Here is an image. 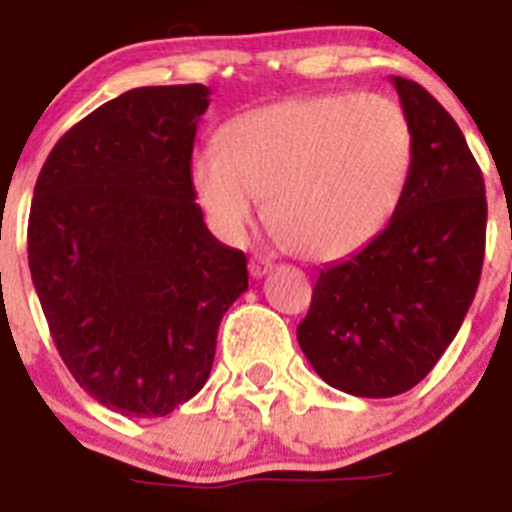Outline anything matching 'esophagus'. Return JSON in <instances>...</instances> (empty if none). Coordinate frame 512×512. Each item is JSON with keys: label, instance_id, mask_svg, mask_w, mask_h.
Returning a JSON list of instances; mask_svg holds the SVG:
<instances>
[{"label": "esophagus", "instance_id": "34e87169", "mask_svg": "<svg viewBox=\"0 0 512 512\" xmlns=\"http://www.w3.org/2000/svg\"><path fill=\"white\" fill-rule=\"evenodd\" d=\"M273 270V260L265 255H255L250 260V275L252 278H262V275H267Z\"/></svg>", "mask_w": 512, "mask_h": 512}]
</instances>
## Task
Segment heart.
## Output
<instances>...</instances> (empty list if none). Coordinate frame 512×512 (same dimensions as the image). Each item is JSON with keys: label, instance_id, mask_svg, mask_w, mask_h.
<instances>
[{"label": "heart", "instance_id": "1", "mask_svg": "<svg viewBox=\"0 0 512 512\" xmlns=\"http://www.w3.org/2000/svg\"><path fill=\"white\" fill-rule=\"evenodd\" d=\"M411 124L382 94H313L239 114L196 150L191 183L227 237L255 227L311 260L362 250L390 222L411 168Z\"/></svg>", "mask_w": 512, "mask_h": 512}]
</instances>
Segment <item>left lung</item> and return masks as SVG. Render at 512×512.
I'll list each match as a JSON object with an SVG mask.
<instances>
[{
    "label": "left lung",
    "instance_id": "obj_1",
    "mask_svg": "<svg viewBox=\"0 0 512 512\" xmlns=\"http://www.w3.org/2000/svg\"><path fill=\"white\" fill-rule=\"evenodd\" d=\"M393 84L413 137L393 219L370 245L321 270L298 324L321 380L359 398H393L434 370L485 260V178L462 130L421 84L400 76Z\"/></svg>",
    "mask_w": 512,
    "mask_h": 512
}]
</instances>
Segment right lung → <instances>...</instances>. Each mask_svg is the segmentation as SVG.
<instances>
[{
	"mask_svg": "<svg viewBox=\"0 0 512 512\" xmlns=\"http://www.w3.org/2000/svg\"><path fill=\"white\" fill-rule=\"evenodd\" d=\"M204 84L142 86L55 142L27 224L32 285L76 382L122 416L158 418L209 380L247 290L245 252L206 229L191 183Z\"/></svg>",
	"mask_w": 512,
	"mask_h": 512,
	"instance_id": "1",
	"label": "right lung"
}]
</instances>
